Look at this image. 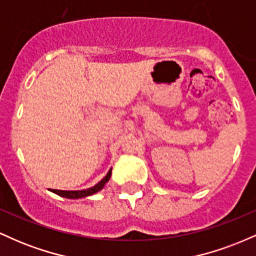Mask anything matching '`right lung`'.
Wrapping results in <instances>:
<instances>
[{"label": "right lung", "mask_w": 256, "mask_h": 256, "mask_svg": "<svg viewBox=\"0 0 256 256\" xmlns=\"http://www.w3.org/2000/svg\"><path fill=\"white\" fill-rule=\"evenodd\" d=\"M112 176V168L108 171L107 174H106L104 178H102L101 180L98 182V184L94 185V186L89 188V189H84V190H74V192H67V190H58V189H49L52 192L56 194V195L61 196V198H88V196L94 195V194L98 192L100 190H102L104 188V185L107 184V182L110 179Z\"/></svg>", "instance_id": "obj_1"}]
</instances>
